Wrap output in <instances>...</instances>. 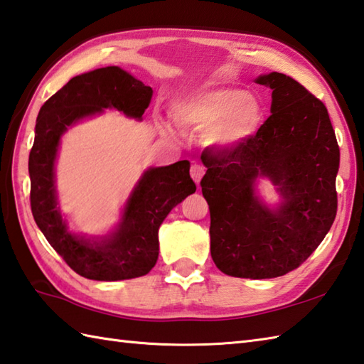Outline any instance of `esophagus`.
<instances>
[{"label":"esophagus","mask_w":364,"mask_h":364,"mask_svg":"<svg viewBox=\"0 0 364 364\" xmlns=\"http://www.w3.org/2000/svg\"><path fill=\"white\" fill-rule=\"evenodd\" d=\"M190 176H191V179L199 185V182H201L203 176H204V166H201V165H193L191 169H190Z\"/></svg>","instance_id":"34e87169"}]
</instances>
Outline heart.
Returning a JSON list of instances; mask_svg holds the SVG:
<instances>
[{"label":"heart","instance_id":"obj_1","mask_svg":"<svg viewBox=\"0 0 364 364\" xmlns=\"http://www.w3.org/2000/svg\"><path fill=\"white\" fill-rule=\"evenodd\" d=\"M262 107L243 89L217 87L179 100L171 108L183 130H205L207 143L231 149L247 141L262 122Z\"/></svg>","mask_w":364,"mask_h":364}]
</instances>
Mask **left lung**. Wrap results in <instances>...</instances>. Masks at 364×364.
<instances>
[{"mask_svg":"<svg viewBox=\"0 0 364 364\" xmlns=\"http://www.w3.org/2000/svg\"><path fill=\"white\" fill-rule=\"evenodd\" d=\"M272 114L242 144L203 152L210 255L229 277L265 279L295 270L321 245L338 209L339 146L328 111L299 81L272 72ZM269 176L284 203L269 210L254 193Z\"/></svg>","mask_w":364,"mask_h":364,"instance_id":"obj_1","label":"left lung"}]
</instances>
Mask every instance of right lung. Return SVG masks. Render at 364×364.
Returning a JSON list of instances; mask_svg holds the SVG:
<instances>
[{
  "label": "right lung",
  "instance_id": "obj_1",
  "mask_svg": "<svg viewBox=\"0 0 364 364\" xmlns=\"http://www.w3.org/2000/svg\"><path fill=\"white\" fill-rule=\"evenodd\" d=\"M152 87L116 65L73 77L43 103L29 152L31 210L42 234L73 272L87 279L119 281L143 277L159 259V228L173 207L196 191L190 161L151 168L132 191L121 223L102 237L73 235L59 212L55 160L59 139L72 124L114 108L141 119Z\"/></svg>",
  "mask_w": 364,
  "mask_h": 364
}]
</instances>
